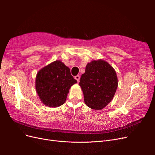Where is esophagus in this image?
Masks as SVG:
<instances>
[{"label":"esophagus","mask_w":155,"mask_h":155,"mask_svg":"<svg viewBox=\"0 0 155 155\" xmlns=\"http://www.w3.org/2000/svg\"><path fill=\"white\" fill-rule=\"evenodd\" d=\"M75 79H76L78 82H79V79H80V76H79V75H77V76H75Z\"/></svg>","instance_id":"1"}]
</instances>
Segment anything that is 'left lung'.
Returning <instances> with one entry per match:
<instances>
[{"label":"left lung","instance_id":"8db88e82","mask_svg":"<svg viewBox=\"0 0 155 155\" xmlns=\"http://www.w3.org/2000/svg\"><path fill=\"white\" fill-rule=\"evenodd\" d=\"M118 78L114 69L104 60H94L87 64L79 81L85 104L94 110H101L113 99Z\"/></svg>","mask_w":155,"mask_h":155}]
</instances>
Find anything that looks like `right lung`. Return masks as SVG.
Instances as JSON below:
<instances>
[{
    "label": "right lung",
    "instance_id": "right-lung-1",
    "mask_svg": "<svg viewBox=\"0 0 155 155\" xmlns=\"http://www.w3.org/2000/svg\"><path fill=\"white\" fill-rule=\"evenodd\" d=\"M76 83L70 74V68L57 60L37 74L35 88L43 104L50 107H58L64 104L69 89Z\"/></svg>",
    "mask_w": 155,
    "mask_h": 155
}]
</instances>
